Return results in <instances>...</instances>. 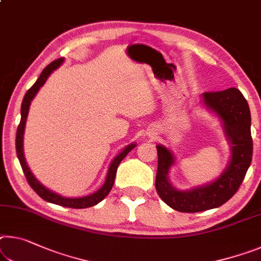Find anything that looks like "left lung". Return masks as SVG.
Instances as JSON below:
<instances>
[{
    "instance_id": "obj_1",
    "label": "left lung",
    "mask_w": 261,
    "mask_h": 261,
    "mask_svg": "<svg viewBox=\"0 0 261 261\" xmlns=\"http://www.w3.org/2000/svg\"><path fill=\"white\" fill-rule=\"evenodd\" d=\"M201 102L221 121L231 155L224 171L212 182L190 189H177L168 176L175 164V155L166 146L156 145L158 171L155 189L165 203L181 213L204 212L224 204L238 190L252 160L251 114L243 94L237 88L203 93Z\"/></svg>"
}]
</instances>
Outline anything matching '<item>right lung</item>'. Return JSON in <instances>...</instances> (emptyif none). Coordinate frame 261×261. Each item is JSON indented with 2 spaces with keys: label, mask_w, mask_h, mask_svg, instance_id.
Returning <instances> with one entry per match:
<instances>
[{
  "label": "right lung",
  "mask_w": 261,
  "mask_h": 261,
  "mask_svg": "<svg viewBox=\"0 0 261 261\" xmlns=\"http://www.w3.org/2000/svg\"><path fill=\"white\" fill-rule=\"evenodd\" d=\"M64 58H59L53 61V63L49 64L43 69V72L40 73L39 77L37 79L35 85L31 87L30 89L28 90L27 94L24 95L22 107H20V122L17 129V134H16V152H17L18 160L20 163V166L25 174V177L28 180L29 185L31 186V188L35 190V192L38 194V195L43 198V200L49 202V203H55L61 206H67V208H75V209H84V208H89V206H93L95 204L100 203V202L108 195L109 192L113 188L116 172H117L118 165L121 164V161L125 158L127 153H129L132 148H135L137 144L131 143L129 145H126L123 150L118 153L115 158L111 160V163L108 167V172H107V176L105 180V184L102 185V187L96 190V192L93 194H89L87 196L82 197H65L60 194H58L53 190L48 189L45 187V186L40 182V181L37 180V177L34 175V173L30 171L25 156H24V148H23V139H24V131H25V124H27V118L29 115V109H30V105L32 100H34L37 93L39 92V89L44 86L45 82L48 79L51 74L60 67V65L64 63Z\"/></svg>",
  "instance_id": "right-lung-1"
}]
</instances>
